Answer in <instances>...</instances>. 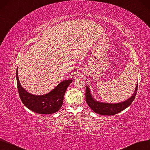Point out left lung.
<instances>
[{
  "instance_id": "8db88e82",
  "label": "left lung",
  "mask_w": 150,
  "mask_h": 150,
  "mask_svg": "<svg viewBox=\"0 0 150 150\" xmlns=\"http://www.w3.org/2000/svg\"><path fill=\"white\" fill-rule=\"evenodd\" d=\"M137 88L138 83H137L134 93L127 100L118 103H108L101 102L100 101L95 100L91 93V90L87 86H86V99L89 107L95 112L101 115L112 116L126 109L129 106L131 105L135 99L137 92Z\"/></svg>"
}]
</instances>
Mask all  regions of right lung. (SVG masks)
Instances as JSON below:
<instances>
[{
    "label": "right lung",
    "instance_id": "obj_1",
    "mask_svg": "<svg viewBox=\"0 0 150 150\" xmlns=\"http://www.w3.org/2000/svg\"><path fill=\"white\" fill-rule=\"evenodd\" d=\"M16 77L18 91L23 104L30 110L42 115L55 113L60 109L63 102L64 93L73 82L72 79L64 80L50 92L44 95H35L29 93L21 86L18 75V68Z\"/></svg>",
    "mask_w": 150,
    "mask_h": 150
}]
</instances>
